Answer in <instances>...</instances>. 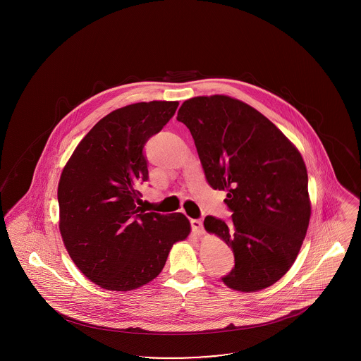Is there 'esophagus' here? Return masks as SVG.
<instances>
[{"instance_id": "obj_1", "label": "esophagus", "mask_w": 361, "mask_h": 361, "mask_svg": "<svg viewBox=\"0 0 361 361\" xmlns=\"http://www.w3.org/2000/svg\"><path fill=\"white\" fill-rule=\"evenodd\" d=\"M190 226H192V230L195 231V234L202 235L204 233V226H203V222L200 219H192Z\"/></svg>"}]
</instances>
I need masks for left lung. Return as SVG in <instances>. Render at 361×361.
I'll return each mask as SVG.
<instances>
[{
	"label": "left lung",
	"instance_id": "obj_1",
	"mask_svg": "<svg viewBox=\"0 0 361 361\" xmlns=\"http://www.w3.org/2000/svg\"><path fill=\"white\" fill-rule=\"evenodd\" d=\"M195 140L207 183L226 190L231 222L208 215V233L231 246L233 290H264L288 272L307 233L311 206L305 161L257 109L228 96H200L177 114Z\"/></svg>",
	"mask_w": 361,
	"mask_h": 361
}]
</instances>
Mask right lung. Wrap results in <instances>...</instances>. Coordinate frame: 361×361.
I'll list each match as a JSON object with an SVG mask.
<instances>
[{
  "label": "right lung",
  "instance_id": "obj_1",
  "mask_svg": "<svg viewBox=\"0 0 361 361\" xmlns=\"http://www.w3.org/2000/svg\"><path fill=\"white\" fill-rule=\"evenodd\" d=\"M177 102L137 103L99 121L70 157L58 185L59 230L84 275L109 291H131L161 274L173 243L190 233L185 215L145 212L146 142L171 121Z\"/></svg>",
  "mask_w": 361,
  "mask_h": 361
}]
</instances>
